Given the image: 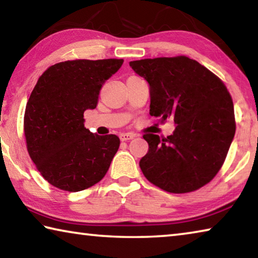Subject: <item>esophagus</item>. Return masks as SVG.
Listing matches in <instances>:
<instances>
[{
  "mask_svg": "<svg viewBox=\"0 0 258 258\" xmlns=\"http://www.w3.org/2000/svg\"><path fill=\"white\" fill-rule=\"evenodd\" d=\"M135 138V135L132 133H121L119 134V139L120 141H130V140H132Z\"/></svg>",
  "mask_w": 258,
  "mask_h": 258,
  "instance_id": "1",
  "label": "esophagus"
}]
</instances>
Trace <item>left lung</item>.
I'll use <instances>...</instances> for the list:
<instances>
[{"label":"left lung","instance_id":"obj_1","mask_svg":"<svg viewBox=\"0 0 258 258\" xmlns=\"http://www.w3.org/2000/svg\"><path fill=\"white\" fill-rule=\"evenodd\" d=\"M130 66L149 84L150 115L176 125L167 138L143 135L149 145L139 163L143 175L173 194L207 184L223 165L235 133L233 102L223 82L184 55L135 60Z\"/></svg>","mask_w":258,"mask_h":258}]
</instances>
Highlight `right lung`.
I'll return each instance as SVG.
<instances>
[{"mask_svg": "<svg viewBox=\"0 0 258 258\" xmlns=\"http://www.w3.org/2000/svg\"><path fill=\"white\" fill-rule=\"evenodd\" d=\"M123 62L64 61L38 78L26 106L24 131L30 158L50 184L77 192L106 175L120 141L115 134L85 128L84 111L97 107L104 82Z\"/></svg>", "mask_w": 258, "mask_h": 258, "instance_id": "1", "label": "right lung"}]
</instances>
